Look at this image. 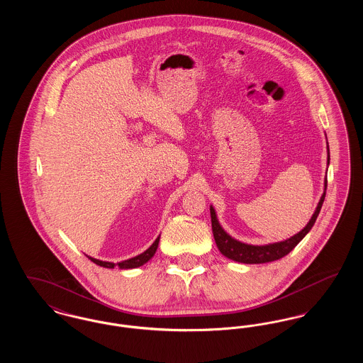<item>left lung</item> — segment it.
Here are the masks:
<instances>
[{
  "mask_svg": "<svg viewBox=\"0 0 363 363\" xmlns=\"http://www.w3.org/2000/svg\"><path fill=\"white\" fill-rule=\"evenodd\" d=\"M328 148V164H329V145ZM324 193L317 204V208L311 216L309 223L303 227L298 234L293 235L291 238L286 241L275 242V243H268V245H247L243 242L237 241L233 237H230L222 225H219V220L216 218V212L213 207L211 206V222H212V233L213 238L216 242L218 249L220 253L225 256L227 259H234L243 264H264V262H271L275 259H281L287 256L294 247L305 238V235L311 230L313 225L315 223V219L321 211L324 199H325V190H327V178L324 182Z\"/></svg>",
  "mask_w": 363,
  "mask_h": 363,
  "instance_id": "left-lung-1",
  "label": "left lung"
}]
</instances>
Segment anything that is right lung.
Returning <instances> with one entry per match:
<instances>
[{
    "label": "right lung",
    "mask_w": 363,
    "mask_h": 363,
    "mask_svg": "<svg viewBox=\"0 0 363 363\" xmlns=\"http://www.w3.org/2000/svg\"><path fill=\"white\" fill-rule=\"evenodd\" d=\"M159 240H160V237H157L155 242H154L145 252H143L141 255H138L136 257H132V259H125V261H121V262H117V264L108 262V261H102V259H92V257H89V256H86V257L91 259L92 262H95L96 265H101V267H104V268H114V267H118V268H121V269H132V268H138V267L144 265L147 261H150V259L154 257L156 249H157V245H159Z\"/></svg>",
    "instance_id": "1"
}]
</instances>
